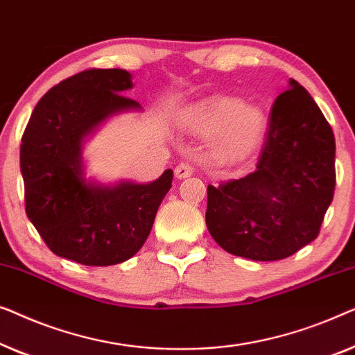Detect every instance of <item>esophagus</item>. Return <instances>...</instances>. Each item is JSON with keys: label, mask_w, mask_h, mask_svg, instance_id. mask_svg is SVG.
Segmentation results:
<instances>
[{"label": "esophagus", "mask_w": 355, "mask_h": 355, "mask_svg": "<svg viewBox=\"0 0 355 355\" xmlns=\"http://www.w3.org/2000/svg\"><path fill=\"white\" fill-rule=\"evenodd\" d=\"M193 172H194V168H193L191 164H188V162H182L175 167V177L180 178V180L189 177Z\"/></svg>", "instance_id": "obj_1"}]
</instances>
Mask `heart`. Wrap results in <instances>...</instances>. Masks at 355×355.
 I'll return each mask as SVG.
<instances>
[{
  "instance_id": "b5f03b06",
  "label": "heart",
  "mask_w": 355,
  "mask_h": 355,
  "mask_svg": "<svg viewBox=\"0 0 355 355\" xmlns=\"http://www.w3.org/2000/svg\"><path fill=\"white\" fill-rule=\"evenodd\" d=\"M180 127L193 137H217L216 148L222 156L241 157L262 141L267 121L261 107L222 98L188 109L180 117Z\"/></svg>"
}]
</instances>
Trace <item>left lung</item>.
<instances>
[{"instance_id": "obj_1", "label": "left lung", "mask_w": 355, "mask_h": 355, "mask_svg": "<svg viewBox=\"0 0 355 355\" xmlns=\"http://www.w3.org/2000/svg\"><path fill=\"white\" fill-rule=\"evenodd\" d=\"M334 135L296 80L275 99L257 168L207 187L206 225L233 256L279 261L318 236L333 201Z\"/></svg>"}]
</instances>
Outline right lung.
Returning <instances> with one entry per match:
<instances>
[{"label": "right lung", "mask_w": 355, "mask_h": 355, "mask_svg": "<svg viewBox=\"0 0 355 355\" xmlns=\"http://www.w3.org/2000/svg\"><path fill=\"white\" fill-rule=\"evenodd\" d=\"M130 88L132 73L123 69H92L62 80L40 99L22 137L28 220L56 256L83 266H116L133 257L172 187V168L149 183L87 177L85 141L107 119L141 111L122 96Z\"/></svg>", "instance_id": "right-lung-1"}]
</instances>
